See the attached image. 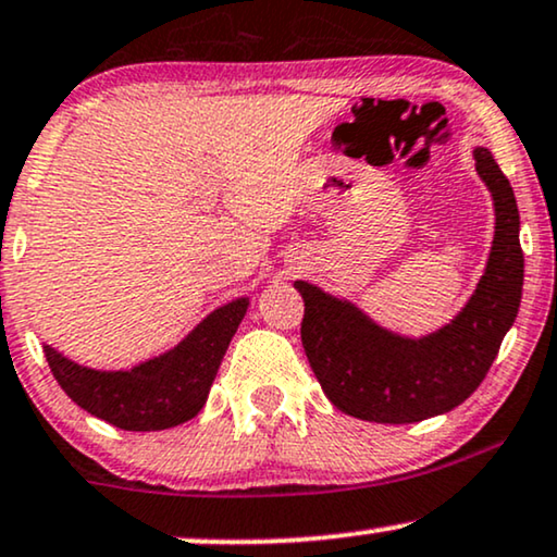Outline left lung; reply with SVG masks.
Wrapping results in <instances>:
<instances>
[{
  "instance_id": "left-lung-1",
  "label": "left lung",
  "mask_w": 557,
  "mask_h": 557,
  "mask_svg": "<svg viewBox=\"0 0 557 557\" xmlns=\"http://www.w3.org/2000/svg\"><path fill=\"white\" fill-rule=\"evenodd\" d=\"M492 193L494 239L466 306L425 336H399L351 300L295 280L302 295L300 338L325 397L351 418L405 425L454 410L484 382L522 300L524 257L515 190L486 147L473 150Z\"/></svg>"
}]
</instances>
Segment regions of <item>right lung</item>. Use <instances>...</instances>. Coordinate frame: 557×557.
<instances>
[{"instance_id": "1", "label": "right lung", "mask_w": 557, "mask_h": 557, "mask_svg": "<svg viewBox=\"0 0 557 557\" xmlns=\"http://www.w3.org/2000/svg\"><path fill=\"white\" fill-rule=\"evenodd\" d=\"M249 298H236L203 318L170 351L132 369H91L42 346L50 372L78 407L122 430H165L196 418L232 344Z\"/></svg>"}]
</instances>
